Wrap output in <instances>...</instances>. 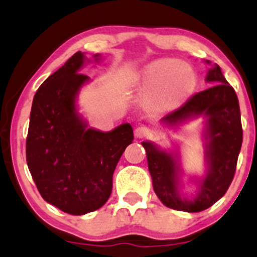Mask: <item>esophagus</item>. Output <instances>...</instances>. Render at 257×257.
<instances>
[{
	"label": "esophagus",
	"instance_id": "1",
	"mask_svg": "<svg viewBox=\"0 0 257 257\" xmlns=\"http://www.w3.org/2000/svg\"><path fill=\"white\" fill-rule=\"evenodd\" d=\"M152 136V131L148 127H145V126H140L135 130V137L136 139H148V137Z\"/></svg>",
	"mask_w": 257,
	"mask_h": 257
}]
</instances>
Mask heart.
<instances>
[{
    "mask_svg": "<svg viewBox=\"0 0 257 257\" xmlns=\"http://www.w3.org/2000/svg\"><path fill=\"white\" fill-rule=\"evenodd\" d=\"M197 87V76L189 66L175 59H159L143 70L140 94L151 106L168 111L183 105Z\"/></svg>",
    "mask_w": 257,
    "mask_h": 257,
    "instance_id": "obj_1",
    "label": "heart"
}]
</instances>
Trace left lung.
<instances>
[{"mask_svg":"<svg viewBox=\"0 0 257 257\" xmlns=\"http://www.w3.org/2000/svg\"><path fill=\"white\" fill-rule=\"evenodd\" d=\"M206 81L213 82L214 85L191 96L184 105L162 120L173 126L198 115L203 114L207 117L208 170L206 178L200 180L196 197L181 198L175 157L158 150L151 142H142L147 153L154 192L165 206L176 211L201 212L224 196L235 174L241 148L242 128L235 90L224 78L218 65L208 71Z\"/></svg>","mask_w":257,"mask_h":257,"instance_id":"8db88e82","label":"left lung"}]
</instances>
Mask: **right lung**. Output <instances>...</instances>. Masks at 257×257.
<instances>
[{"label": "right lung", "mask_w": 257, "mask_h": 257, "mask_svg": "<svg viewBox=\"0 0 257 257\" xmlns=\"http://www.w3.org/2000/svg\"><path fill=\"white\" fill-rule=\"evenodd\" d=\"M95 61L99 55H95ZM84 54L76 52L35 93L27 136V163L41 197L66 213L96 211L112 190V174L134 130L87 128L77 114L76 95L89 79L78 73Z\"/></svg>", "instance_id": "add662e5"}]
</instances>
